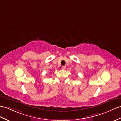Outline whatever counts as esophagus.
Returning a JSON list of instances; mask_svg holds the SVG:
<instances>
[{
  "label": "esophagus",
  "mask_w": 121,
  "mask_h": 121,
  "mask_svg": "<svg viewBox=\"0 0 121 121\" xmlns=\"http://www.w3.org/2000/svg\"><path fill=\"white\" fill-rule=\"evenodd\" d=\"M66 66H63L61 67V69H62L63 70H65V69H66Z\"/></svg>",
  "instance_id": "34e87169"
}]
</instances>
